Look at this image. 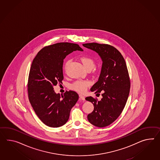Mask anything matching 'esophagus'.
<instances>
[{
	"label": "esophagus",
	"mask_w": 160,
	"mask_h": 160,
	"mask_svg": "<svg viewBox=\"0 0 160 160\" xmlns=\"http://www.w3.org/2000/svg\"><path fill=\"white\" fill-rule=\"evenodd\" d=\"M79 97L80 98L82 99V100H83V101H85V97H84V95H79Z\"/></svg>",
	"instance_id": "esophagus-1"
}]
</instances>
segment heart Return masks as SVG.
I'll list each match as a JSON object with an SVG mask.
<instances>
[{
	"mask_svg": "<svg viewBox=\"0 0 160 160\" xmlns=\"http://www.w3.org/2000/svg\"><path fill=\"white\" fill-rule=\"evenodd\" d=\"M80 60L82 61L83 66H84L87 69H92L95 65L94 59L91 58L89 56H87V55L82 56L81 57ZM69 62H70L69 61L66 62V64L65 65V69ZM90 85V82L88 80H78L74 82V83L71 86V87L79 92H83L86 91V88Z\"/></svg>",
	"mask_w": 160,
	"mask_h": 160,
	"instance_id": "1",
	"label": "heart"
}]
</instances>
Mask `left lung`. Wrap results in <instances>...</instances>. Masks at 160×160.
<instances>
[{"label": "left lung", "mask_w": 160, "mask_h": 160, "mask_svg": "<svg viewBox=\"0 0 160 160\" xmlns=\"http://www.w3.org/2000/svg\"><path fill=\"white\" fill-rule=\"evenodd\" d=\"M82 45L97 52L102 61L98 81L90 90L95 94L101 92L102 98L98 101L88 97L86 99L94 106L93 112L87 116L88 120L96 127H105L115 121L124 108L131 86L128 71L124 58L115 47L97 43Z\"/></svg>", "instance_id": "left-lung-1"}]
</instances>
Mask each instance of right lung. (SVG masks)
Returning <instances> with one entry per match:
<instances>
[{
  "label": "right lung",
  "mask_w": 160,
  "mask_h": 160,
  "mask_svg": "<svg viewBox=\"0 0 160 160\" xmlns=\"http://www.w3.org/2000/svg\"><path fill=\"white\" fill-rule=\"evenodd\" d=\"M76 50L83 51L77 44L56 43L43 48L32 63L28 82L29 100L40 120L48 127L66 124L70 110L78 101L75 91H66L61 95L53 88L63 79V59Z\"/></svg>",
  "instance_id": "add662e5"
}]
</instances>
